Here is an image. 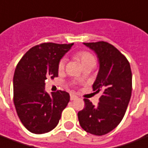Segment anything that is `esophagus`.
<instances>
[{"label": "esophagus", "mask_w": 148, "mask_h": 148, "mask_svg": "<svg viewBox=\"0 0 148 148\" xmlns=\"http://www.w3.org/2000/svg\"><path fill=\"white\" fill-rule=\"evenodd\" d=\"M77 99V96L75 95H71V100L73 101V100H75V99Z\"/></svg>", "instance_id": "obj_1"}]
</instances>
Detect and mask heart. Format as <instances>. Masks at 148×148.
Here are the masks:
<instances>
[{
	"mask_svg": "<svg viewBox=\"0 0 148 148\" xmlns=\"http://www.w3.org/2000/svg\"><path fill=\"white\" fill-rule=\"evenodd\" d=\"M74 58L81 63L82 66H95L96 65V59L95 56L92 54L91 53L88 51H79L76 53L74 54ZM66 66V59L62 58L60 59L58 64V70L59 72L64 71Z\"/></svg>",
	"mask_w": 148,
	"mask_h": 148,
	"instance_id": "1",
	"label": "heart"
}]
</instances>
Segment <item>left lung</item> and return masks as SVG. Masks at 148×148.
<instances>
[{
	"mask_svg": "<svg viewBox=\"0 0 148 148\" xmlns=\"http://www.w3.org/2000/svg\"><path fill=\"white\" fill-rule=\"evenodd\" d=\"M84 45L98 55L100 68L93 90L103 94L97 106L84 99V108L77 113L78 121L86 132L106 135L120 123L126 113L132 96V70L127 58L110 43L100 41Z\"/></svg>",
	"mask_w": 148,
	"mask_h": 148,
	"instance_id": "obj_1",
	"label": "left lung"
}]
</instances>
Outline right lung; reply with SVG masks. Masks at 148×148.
Masks as SVG:
<instances>
[{
	"label": "right lung",
	"instance_id": "add662e5",
	"mask_svg": "<svg viewBox=\"0 0 148 148\" xmlns=\"http://www.w3.org/2000/svg\"><path fill=\"white\" fill-rule=\"evenodd\" d=\"M74 43L45 42L28 50L16 66L13 76V103L22 124L34 134L52 131L70 101L66 91L49 95L45 81L58 76V64Z\"/></svg>",
	"mask_w": 148,
	"mask_h": 148
}]
</instances>
